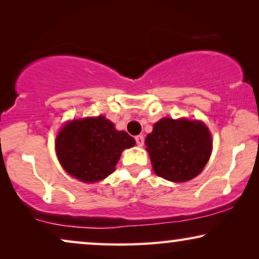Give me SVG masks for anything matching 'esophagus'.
<instances>
[{
	"label": "esophagus",
	"mask_w": 259,
	"mask_h": 259,
	"mask_svg": "<svg viewBox=\"0 0 259 259\" xmlns=\"http://www.w3.org/2000/svg\"><path fill=\"white\" fill-rule=\"evenodd\" d=\"M136 143L139 147H141L144 145V137L143 136H137L136 137Z\"/></svg>",
	"instance_id": "34e87169"
}]
</instances>
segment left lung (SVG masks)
Wrapping results in <instances>:
<instances>
[{"mask_svg": "<svg viewBox=\"0 0 259 259\" xmlns=\"http://www.w3.org/2000/svg\"><path fill=\"white\" fill-rule=\"evenodd\" d=\"M155 175L183 183L203 171L212 150L211 134L200 121L169 118L154 123L145 140Z\"/></svg>", "mask_w": 259, "mask_h": 259, "instance_id": "left-lung-1", "label": "left lung"}]
</instances>
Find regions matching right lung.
Listing matches in <instances>:
<instances>
[{
    "label": "right lung",
    "mask_w": 259,
    "mask_h": 259,
    "mask_svg": "<svg viewBox=\"0 0 259 259\" xmlns=\"http://www.w3.org/2000/svg\"><path fill=\"white\" fill-rule=\"evenodd\" d=\"M136 145L123 131H116L105 116L73 120L56 137V154L74 178L95 183L112 175L121 152Z\"/></svg>",
    "instance_id": "right-lung-1"
}]
</instances>
